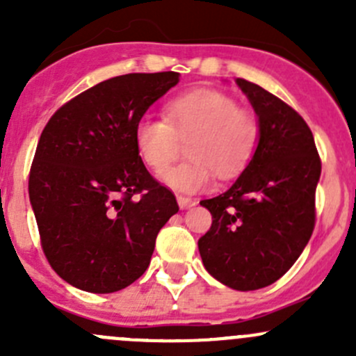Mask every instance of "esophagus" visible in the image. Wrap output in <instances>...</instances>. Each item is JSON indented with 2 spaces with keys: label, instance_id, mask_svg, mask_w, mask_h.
Here are the masks:
<instances>
[{
  "label": "esophagus",
  "instance_id": "esophagus-1",
  "mask_svg": "<svg viewBox=\"0 0 356 356\" xmlns=\"http://www.w3.org/2000/svg\"><path fill=\"white\" fill-rule=\"evenodd\" d=\"M177 203H179V207L182 208V210H186V208L195 207L196 201L191 200V198H188V196H177Z\"/></svg>",
  "mask_w": 356,
  "mask_h": 356
}]
</instances>
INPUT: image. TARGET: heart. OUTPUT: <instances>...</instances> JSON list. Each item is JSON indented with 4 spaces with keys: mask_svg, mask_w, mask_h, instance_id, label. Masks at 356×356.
<instances>
[{
    "mask_svg": "<svg viewBox=\"0 0 356 356\" xmlns=\"http://www.w3.org/2000/svg\"><path fill=\"white\" fill-rule=\"evenodd\" d=\"M258 136L257 113L215 89H196L179 96L167 103L165 118L143 115L134 127L136 149L155 172L168 166L179 138L190 139V160L160 177L179 193L204 191L211 186L213 172L220 179L234 177L253 155Z\"/></svg>",
    "mask_w": 356,
    "mask_h": 356,
    "instance_id": "b5f03b06",
    "label": "heart"
}]
</instances>
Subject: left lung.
Segmentation results:
<instances>
[{
    "mask_svg": "<svg viewBox=\"0 0 356 356\" xmlns=\"http://www.w3.org/2000/svg\"><path fill=\"white\" fill-rule=\"evenodd\" d=\"M236 82L257 111L260 141L231 189L200 201L210 210L211 227L198 248L217 281L254 291L281 279L307 246L322 161L296 110L246 79Z\"/></svg>",
    "mask_w": 356,
    "mask_h": 356,
    "instance_id": "8db88e82",
    "label": "left lung"
}]
</instances>
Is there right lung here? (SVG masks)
Segmentation results:
<instances>
[{
    "instance_id": "add662e5",
    "label": "right lung",
    "mask_w": 356,
    "mask_h": 356,
    "mask_svg": "<svg viewBox=\"0 0 356 356\" xmlns=\"http://www.w3.org/2000/svg\"><path fill=\"white\" fill-rule=\"evenodd\" d=\"M177 82V72L111 77L60 106L42 129L29 198L46 260L68 284L115 293L148 268L179 204L143 163L134 127Z\"/></svg>"
}]
</instances>
